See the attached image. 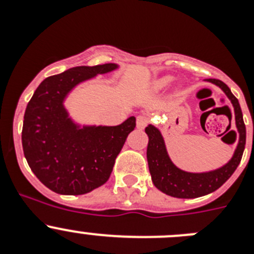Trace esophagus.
<instances>
[{
  "label": "esophagus",
  "mask_w": 254,
  "mask_h": 254,
  "mask_svg": "<svg viewBox=\"0 0 254 254\" xmlns=\"http://www.w3.org/2000/svg\"><path fill=\"white\" fill-rule=\"evenodd\" d=\"M149 121L150 118L147 114H141V116H138L137 118H136V126H137V128H145L147 126V123H149Z\"/></svg>",
  "instance_id": "1"
}]
</instances>
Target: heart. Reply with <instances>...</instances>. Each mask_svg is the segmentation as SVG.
<instances>
[{"label":"heart","mask_w":254,"mask_h":254,"mask_svg":"<svg viewBox=\"0 0 254 254\" xmlns=\"http://www.w3.org/2000/svg\"><path fill=\"white\" fill-rule=\"evenodd\" d=\"M174 77L170 75H164V76H159V77H155L151 82H150V89L155 93H158V91L164 90V89H167L170 84L173 82Z\"/></svg>","instance_id":"b5f03b06"}]
</instances>
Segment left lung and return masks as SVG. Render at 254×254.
Listing matches in <instances>:
<instances>
[{"mask_svg":"<svg viewBox=\"0 0 254 254\" xmlns=\"http://www.w3.org/2000/svg\"><path fill=\"white\" fill-rule=\"evenodd\" d=\"M206 81L219 86L232 103L234 108L235 126L239 132V141H238L232 159L224 164L223 167L210 170V172H186L177 167L172 161L160 129L154 125L147 126L145 128V132L149 137L146 156L152 183L159 190L168 196L177 197V198H196V197L206 196L211 192H215L232 177L241 163L244 146H246V126H244L241 105L237 98L233 95L228 85L224 84L223 81L216 78H207Z\"/></svg>","mask_w":254,"mask_h":254,"instance_id":"obj_1","label":"left lung"}]
</instances>
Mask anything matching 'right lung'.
Listing matches in <instances>:
<instances>
[{
    "instance_id": "obj_1",
    "label": "right lung",
    "mask_w": 254,
    "mask_h": 254,
    "mask_svg": "<svg viewBox=\"0 0 254 254\" xmlns=\"http://www.w3.org/2000/svg\"><path fill=\"white\" fill-rule=\"evenodd\" d=\"M117 64L77 66L40 82L28 103L22 125V150L31 172L60 194H85L109 179L117 155L136 127L128 117L118 126L80 125L64 107L69 93Z\"/></svg>"
}]
</instances>
